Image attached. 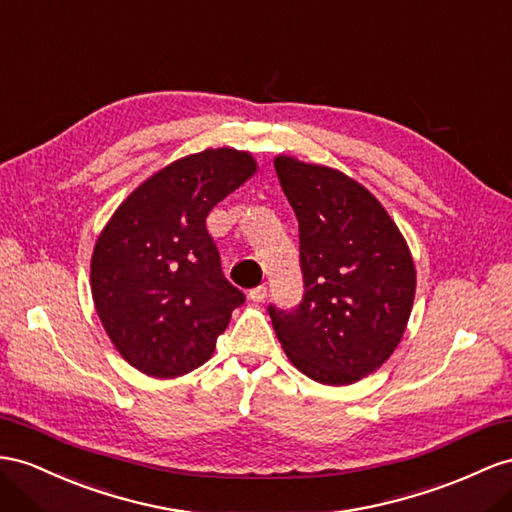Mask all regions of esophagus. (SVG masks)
I'll use <instances>...</instances> for the list:
<instances>
[{"instance_id": "esophagus-1", "label": "esophagus", "mask_w": 512, "mask_h": 512, "mask_svg": "<svg viewBox=\"0 0 512 512\" xmlns=\"http://www.w3.org/2000/svg\"><path fill=\"white\" fill-rule=\"evenodd\" d=\"M266 296H268V290L264 285H259V287H255V290H251V294H248V298L253 300V303H264L266 300Z\"/></svg>"}]
</instances>
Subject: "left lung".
<instances>
[{"label": "left lung", "instance_id": "left-lung-1", "mask_svg": "<svg viewBox=\"0 0 512 512\" xmlns=\"http://www.w3.org/2000/svg\"><path fill=\"white\" fill-rule=\"evenodd\" d=\"M298 218L305 294L268 307L274 333L311 381L352 385L393 355L415 298V264L387 209L359 181L292 155L274 157Z\"/></svg>", "mask_w": 512, "mask_h": 512}]
</instances>
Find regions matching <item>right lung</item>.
I'll return each mask as SVG.
<instances>
[{"label": "right lung", "mask_w": 512, "mask_h": 512, "mask_svg": "<svg viewBox=\"0 0 512 512\" xmlns=\"http://www.w3.org/2000/svg\"><path fill=\"white\" fill-rule=\"evenodd\" d=\"M255 173L248 151L186 155L142 181L99 233L90 290L103 329L131 368L177 378L214 355L244 294L222 274L205 218Z\"/></svg>", "instance_id": "add662e5"}]
</instances>
